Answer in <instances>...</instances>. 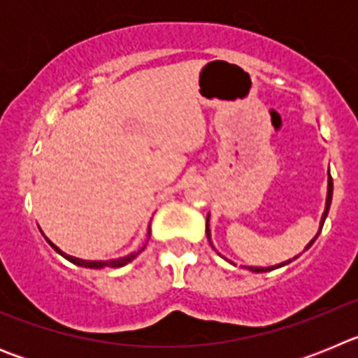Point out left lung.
Wrapping results in <instances>:
<instances>
[{"label":"left lung","mask_w":358,"mask_h":358,"mask_svg":"<svg viewBox=\"0 0 358 358\" xmlns=\"http://www.w3.org/2000/svg\"><path fill=\"white\" fill-rule=\"evenodd\" d=\"M330 173V172H328ZM331 194H334V181H331V176L328 177V197H327V208H324V213H322V218H321V227H319V233H321V229H322V224H324V220H327V215H328V210H330V204H331ZM208 224H210V215H208V218H206V235H208V240H210V226H208ZM319 233L317 235H315V238H317L319 236ZM315 238L312 240V242L308 243V245H306V249L310 248V245H312V243L315 242ZM210 243H211V240H210ZM290 262V260H289ZM289 262H285V264H280V265H274V267H248L249 271H252V273H267V271H273V268H278V267H283V265H287L289 264Z\"/></svg>","instance_id":"left-lung-1"}]
</instances>
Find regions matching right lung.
<instances>
[{
    "label": "right lung",
    "instance_id": "obj_1",
    "mask_svg": "<svg viewBox=\"0 0 358 358\" xmlns=\"http://www.w3.org/2000/svg\"><path fill=\"white\" fill-rule=\"evenodd\" d=\"M148 236H150V227H148ZM50 245H52L53 249H55L57 252H59V255H62L66 258V260H69L71 262V264H75V265H78V267H90V268H103V267H123V265H127L129 262H132L136 258V255H138V252H132V255H129V256H125V258H118V260H80V258H75V256H69V255H66V252H62L61 249L57 248V245H53L52 242H50ZM141 251H143V249H141ZM140 251V252H141Z\"/></svg>",
    "mask_w": 358,
    "mask_h": 358
}]
</instances>
